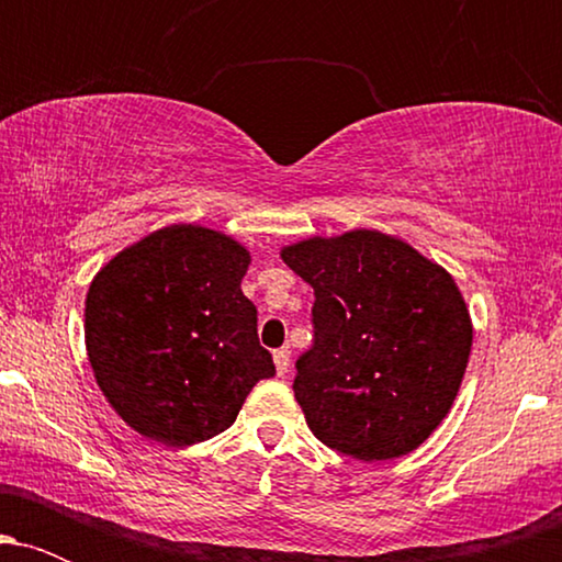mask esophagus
<instances>
[{"instance_id": "34e87169", "label": "esophagus", "mask_w": 562, "mask_h": 562, "mask_svg": "<svg viewBox=\"0 0 562 562\" xmlns=\"http://www.w3.org/2000/svg\"><path fill=\"white\" fill-rule=\"evenodd\" d=\"M274 367H277V375H285L290 370V348L282 346L274 351Z\"/></svg>"}]
</instances>
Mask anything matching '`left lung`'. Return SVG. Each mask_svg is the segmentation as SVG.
<instances>
[{"label": "left lung", "mask_w": 562, "mask_h": 562, "mask_svg": "<svg viewBox=\"0 0 562 562\" xmlns=\"http://www.w3.org/2000/svg\"><path fill=\"white\" fill-rule=\"evenodd\" d=\"M282 261L314 288V340L293 380L312 434L364 462L420 447L447 417L473 344L454 280L372 229L288 245Z\"/></svg>", "instance_id": "left-lung-1"}]
</instances>
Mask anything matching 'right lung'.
Here are the masks:
<instances>
[{
  "instance_id": "add662e5",
  "label": "right lung",
  "mask_w": 562,
  "mask_h": 562,
  "mask_svg": "<svg viewBox=\"0 0 562 562\" xmlns=\"http://www.w3.org/2000/svg\"><path fill=\"white\" fill-rule=\"evenodd\" d=\"M250 256L222 232L173 224L121 250L89 285L83 335L97 385L137 434L209 441L274 375L240 282Z\"/></svg>"
}]
</instances>
